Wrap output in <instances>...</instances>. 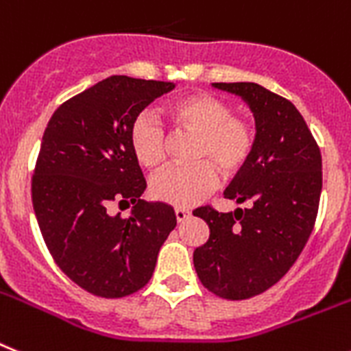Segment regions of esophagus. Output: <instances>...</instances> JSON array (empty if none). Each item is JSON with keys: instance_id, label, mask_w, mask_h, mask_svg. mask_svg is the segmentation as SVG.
Wrapping results in <instances>:
<instances>
[{"instance_id": "1", "label": "esophagus", "mask_w": 351, "mask_h": 351, "mask_svg": "<svg viewBox=\"0 0 351 351\" xmlns=\"http://www.w3.org/2000/svg\"><path fill=\"white\" fill-rule=\"evenodd\" d=\"M175 216H176V221L182 223V221H185L187 217H189V210H185V208H175Z\"/></svg>"}]
</instances>
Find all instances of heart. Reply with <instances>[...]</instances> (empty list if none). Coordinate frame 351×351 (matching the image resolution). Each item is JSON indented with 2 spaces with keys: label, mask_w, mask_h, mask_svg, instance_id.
I'll return each instance as SVG.
<instances>
[{
  "label": "heart",
  "mask_w": 351,
  "mask_h": 351,
  "mask_svg": "<svg viewBox=\"0 0 351 351\" xmlns=\"http://www.w3.org/2000/svg\"><path fill=\"white\" fill-rule=\"evenodd\" d=\"M164 112L175 130L194 135L189 152L194 164L167 167L153 176L149 193L173 207H193L216 187V171L223 178H234L246 167L255 152L257 134L246 117L235 116L230 103L214 94H189L169 103ZM130 146L146 169H157L164 162V132L148 114L134 121Z\"/></svg>",
  "instance_id": "b5f03b06"
}]
</instances>
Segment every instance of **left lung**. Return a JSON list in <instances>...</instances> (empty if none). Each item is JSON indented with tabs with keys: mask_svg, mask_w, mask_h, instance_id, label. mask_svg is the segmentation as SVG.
Instances as JSON below:
<instances>
[{
	"mask_svg": "<svg viewBox=\"0 0 351 351\" xmlns=\"http://www.w3.org/2000/svg\"><path fill=\"white\" fill-rule=\"evenodd\" d=\"M214 87L248 103L257 144L225 191V198L246 203V208L225 214L205 205L193 210L210 230L193 261L210 293L248 300L280 280L311 237L323 185L321 152L289 99L252 82Z\"/></svg>",
	"mask_w": 351,
	"mask_h": 351,
	"instance_id": "8db88e82",
	"label": "left lung"
}]
</instances>
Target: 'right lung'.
<instances>
[{
  "label": "right lung",
  "mask_w": 351,
  "mask_h": 351,
  "mask_svg": "<svg viewBox=\"0 0 351 351\" xmlns=\"http://www.w3.org/2000/svg\"><path fill=\"white\" fill-rule=\"evenodd\" d=\"M173 82L110 76L53 112L32 176L44 243L71 280L101 298L137 293L176 226L173 207L141 199L146 180L130 146L141 112ZM112 202L134 205L128 218Z\"/></svg>",
  "instance_id": "right-lung-1"
}]
</instances>
